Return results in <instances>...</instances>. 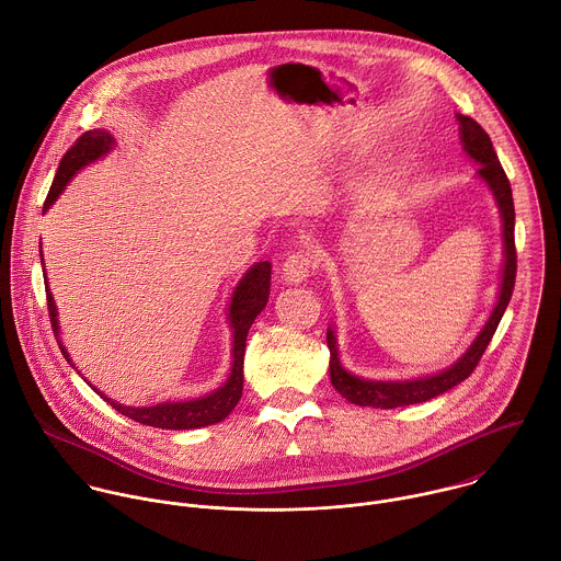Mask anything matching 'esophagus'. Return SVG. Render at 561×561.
Instances as JSON below:
<instances>
[{"label":"esophagus","mask_w":561,"mask_h":561,"mask_svg":"<svg viewBox=\"0 0 561 561\" xmlns=\"http://www.w3.org/2000/svg\"><path fill=\"white\" fill-rule=\"evenodd\" d=\"M321 264V255L314 247H301L297 251H293L286 260H284V279L290 284H299L304 282L310 273H314Z\"/></svg>","instance_id":"34e87169"}]
</instances>
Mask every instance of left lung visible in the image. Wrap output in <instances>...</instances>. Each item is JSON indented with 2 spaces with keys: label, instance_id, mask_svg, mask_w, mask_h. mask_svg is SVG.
<instances>
[{
  "label": "left lung",
  "instance_id": "1",
  "mask_svg": "<svg viewBox=\"0 0 561 561\" xmlns=\"http://www.w3.org/2000/svg\"><path fill=\"white\" fill-rule=\"evenodd\" d=\"M459 126H461V141L466 152L481 163L479 174L488 181L492 187L501 214H503V236H505V271H503V284H501V297L499 304L477 336L474 345L466 352V356L453 365L450 369L431 376V378H420V380H407V382H376V380H360L352 374H347L341 367L339 360V350H336V339L332 330H328V347H330V378L334 389L352 404L358 407H374V409H398V407H409V404H420L431 398H437L446 393L448 389L457 387L463 382L472 371L477 369L479 360L483 358L510 301L514 295L516 286V271H518V253H516V240H514V227H516V209H514V196H512V183L499 161V154L494 150V144L485 128L468 117V115H457Z\"/></svg>",
  "mask_w": 561,
  "mask_h": 561
}]
</instances>
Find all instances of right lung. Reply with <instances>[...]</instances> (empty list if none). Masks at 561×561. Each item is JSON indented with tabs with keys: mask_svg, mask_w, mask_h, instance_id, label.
I'll return each mask as SVG.
<instances>
[{
	"mask_svg": "<svg viewBox=\"0 0 561 561\" xmlns=\"http://www.w3.org/2000/svg\"><path fill=\"white\" fill-rule=\"evenodd\" d=\"M113 146V137L104 130H87L82 133L71 148L62 154L56 176L51 181V187L47 192V198L43 203V211L49 209V205L58 198V194L65 190L67 181L87 163L95 161L98 157H102L108 148ZM271 288V264L268 262H260L255 264L244 279L238 284L233 299H231V308H229V321L233 328V367H231V376L229 380L214 393L192 400V402H168V404H157V407H148V409H128V407H119L117 402L104 398L100 393V398H104L117 413H122L124 417L139 422L144 426H154V428H168V431H190V428H201V426H209L216 422H222L238 404V400L242 398V363H244V347H247V334L255 321V317L264 310L266 301H268V290ZM47 295V312H49V323L51 330L56 334V343L62 352V356L69 360V354L65 352L62 343L58 341V321H56V306L51 301L49 290H45Z\"/></svg>",
	"mask_w": 561,
	"mask_h": 561,
	"instance_id": "right-lung-1",
	"label": "right lung"
}]
</instances>
